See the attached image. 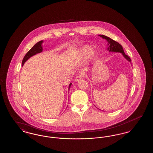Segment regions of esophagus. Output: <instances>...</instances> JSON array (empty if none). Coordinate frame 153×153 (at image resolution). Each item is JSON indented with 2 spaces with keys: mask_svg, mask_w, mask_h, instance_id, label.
<instances>
[{
  "mask_svg": "<svg viewBox=\"0 0 153 153\" xmlns=\"http://www.w3.org/2000/svg\"><path fill=\"white\" fill-rule=\"evenodd\" d=\"M82 75H81V74H79V75H78L76 77V79H75V81H79L80 80H81L82 79Z\"/></svg>",
  "mask_w": 153,
  "mask_h": 153,
  "instance_id": "1",
  "label": "esophagus"
}]
</instances>
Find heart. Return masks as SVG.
<instances>
[{
  "mask_svg": "<svg viewBox=\"0 0 153 153\" xmlns=\"http://www.w3.org/2000/svg\"><path fill=\"white\" fill-rule=\"evenodd\" d=\"M89 46L88 45H85L81 48L79 51V56L81 58H85L87 56V58L89 60H92L95 57V53L93 50H90L89 52H88L89 50Z\"/></svg>",
  "mask_w": 153,
  "mask_h": 153,
  "instance_id": "heart-1",
  "label": "heart"
}]
</instances>
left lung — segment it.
I'll return each mask as SVG.
<instances>
[{
	"instance_id": "obj_1",
	"label": "left lung",
	"mask_w": 153,
	"mask_h": 153,
	"mask_svg": "<svg viewBox=\"0 0 153 153\" xmlns=\"http://www.w3.org/2000/svg\"><path fill=\"white\" fill-rule=\"evenodd\" d=\"M99 36L102 37V38H103V39H105L108 42V44H107L108 47L107 48L108 51H109V52L111 51V52L121 53L124 58H126L130 62H131V59L127 55L125 54L123 47L120 44H119L115 41L112 39L111 38H110L108 36H105L104 35H99Z\"/></svg>"
}]
</instances>
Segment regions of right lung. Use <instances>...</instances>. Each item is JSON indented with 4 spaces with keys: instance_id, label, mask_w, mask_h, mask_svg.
<instances>
[{
    "instance_id": "add662e5",
    "label": "right lung",
    "mask_w": 153,
    "mask_h": 153,
    "mask_svg": "<svg viewBox=\"0 0 153 153\" xmlns=\"http://www.w3.org/2000/svg\"><path fill=\"white\" fill-rule=\"evenodd\" d=\"M43 41H39L36 44H35L33 47L29 51H28L26 55L25 56L24 58L22 60V66L24 65L25 62L28 59H29L30 57H31L32 56L36 55L38 53H41L42 51H43V48H42V44L43 43ZM72 85V83H70L69 84V88H68V90H69L70 87Z\"/></svg>"
}]
</instances>
